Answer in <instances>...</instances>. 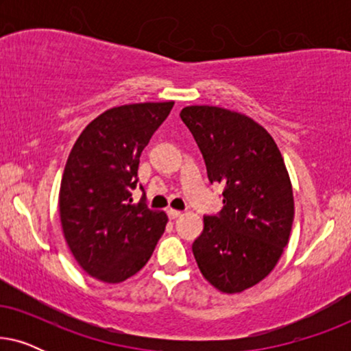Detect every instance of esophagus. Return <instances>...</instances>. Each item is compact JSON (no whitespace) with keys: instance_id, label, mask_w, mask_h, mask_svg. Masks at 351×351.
I'll use <instances>...</instances> for the list:
<instances>
[{"instance_id":"34e87169","label":"esophagus","mask_w":351,"mask_h":351,"mask_svg":"<svg viewBox=\"0 0 351 351\" xmlns=\"http://www.w3.org/2000/svg\"><path fill=\"white\" fill-rule=\"evenodd\" d=\"M167 215H169V219H179L180 215H182V213L180 210H176V209H167Z\"/></svg>"}]
</instances>
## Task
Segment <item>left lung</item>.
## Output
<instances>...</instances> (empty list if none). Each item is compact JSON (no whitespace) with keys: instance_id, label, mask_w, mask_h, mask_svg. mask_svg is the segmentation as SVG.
I'll list each match as a JSON object with an SVG mask.
<instances>
[{"instance_id":"1","label":"left lung","mask_w":351,"mask_h":351,"mask_svg":"<svg viewBox=\"0 0 351 351\" xmlns=\"http://www.w3.org/2000/svg\"><path fill=\"white\" fill-rule=\"evenodd\" d=\"M203 155L210 184L223 185V208L204 215L193 241L199 271L234 294L261 282L289 241L294 198L285 161L270 134L246 114L191 105L180 112Z\"/></svg>"}]
</instances>
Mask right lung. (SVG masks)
<instances>
[{"instance_id": "right-lung-1", "label": "right lung", "mask_w": 351, "mask_h": 351, "mask_svg": "<svg viewBox=\"0 0 351 351\" xmlns=\"http://www.w3.org/2000/svg\"><path fill=\"white\" fill-rule=\"evenodd\" d=\"M172 107L147 102L107 110L71 148L59 195L62 230L76 262L95 280L136 275L165 233L167 215L148 208L145 196L134 204L132 190L143 148Z\"/></svg>"}]
</instances>
